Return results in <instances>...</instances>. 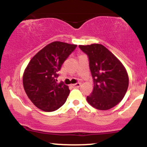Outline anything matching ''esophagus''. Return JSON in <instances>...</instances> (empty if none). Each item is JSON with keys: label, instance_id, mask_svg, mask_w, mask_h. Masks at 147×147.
Instances as JSON below:
<instances>
[{"label": "esophagus", "instance_id": "34e87169", "mask_svg": "<svg viewBox=\"0 0 147 147\" xmlns=\"http://www.w3.org/2000/svg\"><path fill=\"white\" fill-rule=\"evenodd\" d=\"M80 85H81V84L79 82V83H76L75 84H71L70 86H71L72 87H74V88H78L80 86Z\"/></svg>", "mask_w": 147, "mask_h": 147}]
</instances>
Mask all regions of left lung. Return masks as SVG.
I'll return each instance as SVG.
<instances>
[{
  "label": "left lung",
  "mask_w": 147,
  "mask_h": 147,
  "mask_svg": "<svg viewBox=\"0 0 147 147\" xmlns=\"http://www.w3.org/2000/svg\"><path fill=\"white\" fill-rule=\"evenodd\" d=\"M88 55L89 66L94 82L92 93L87 102L98 110H109L124 98L129 76L121 61L101 44L79 45Z\"/></svg>",
  "instance_id": "obj_1"
}]
</instances>
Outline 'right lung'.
<instances>
[{
    "mask_svg": "<svg viewBox=\"0 0 147 147\" xmlns=\"http://www.w3.org/2000/svg\"><path fill=\"white\" fill-rule=\"evenodd\" d=\"M77 45L54 41L32 57L23 76L24 90L38 109L51 112L59 109L70 94L68 86L57 78L62 64Z\"/></svg>",
    "mask_w": 147,
    "mask_h": 147,
    "instance_id": "right-lung-1",
    "label": "right lung"
}]
</instances>
